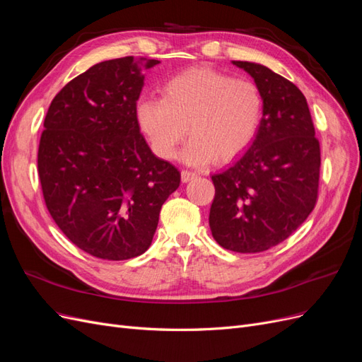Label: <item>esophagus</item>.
I'll use <instances>...</instances> for the list:
<instances>
[{
  "label": "esophagus",
  "instance_id": "esophagus-1",
  "mask_svg": "<svg viewBox=\"0 0 362 362\" xmlns=\"http://www.w3.org/2000/svg\"><path fill=\"white\" fill-rule=\"evenodd\" d=\"M194 178H198V172L187 170V169H184V170L181 172V180H182V182H189V181L194 180Z\"/></svg>",
  "mask_w": 362,
  "mask_h": 362
}]
</instances>
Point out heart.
Instances as JSON below:
<instances>
[{
	"label": "heart",
	"mask_w": 362,
	"mask_h": 362,
	"mask_svg": "<svg viewBox=\"0 0 362 362\" xmlns=\"http://www.w3.org/2000/svg\"><path fill=\"white\" fill-rule=\"evenodd\" d=\"M137 122L157 156L173 158L189 133L184 149L190 164L229 161L245 152L262 119L258 86L211 68H190L161 87V98L148 96L136 105Z\"/></svg>",
	"instance_id": "heart-1"
}]
</instances>
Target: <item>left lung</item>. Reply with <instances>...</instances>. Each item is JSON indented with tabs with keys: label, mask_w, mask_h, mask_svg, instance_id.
Masks as SVG:
<instances>
[{
	"label": "left lung",
	"mask_w": 362,
	"mask_h": 362,
	"mask_svg": "<svg viewBox=\"0 0 362 362\" xmlns=\"http://www.w3.org/2000/svg\"><path fill=\"white\" fill-rule=\"evenodd\" d=\"M262 96V119L245 154L214 173L210 228L225 249L255 254L288 238L319 196L320 144L303 93L262 64L233 62Z\"/></svg>",
	"instance_id": "left-lung-1"
}]
</instances>
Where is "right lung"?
Returning a JSON list of instances; mask_svg holds the SVG:
<instances>
[{
	"mask_svg": "<svg viewBox=\"0 0 362 362\" xmlns=\"http://www.w3.org/2000/svg\"><path fill=\"white\" fill-rule=\"evenodd\" d=\"M158 63L129 56L95 64L54 96L43 122V199L62 233L96 258L144 254L181 182L173 164L152 154L136 116L144 71Z\"/></svg>",
	"mask_w": 362,
	"mask_h": 362,
	"instance_id": "add662e5",
	"label": "right lung"
}]
</instances>
